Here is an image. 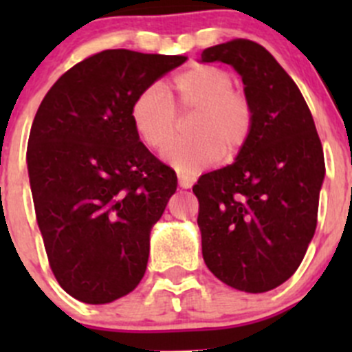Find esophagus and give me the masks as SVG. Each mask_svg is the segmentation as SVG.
Here are the masks:
<instances>
[{
	"label": "esophagus",
	"instance_id": "1",
	"mask_svg": "<svg viewBox=\"0 0 352 352\" xmlns=\"http://www.w3.org/2000/svg\"><path fill=\"white\" fill-rule=\"evenodd\" d=\"M179 186L182 189H190L194 186V179L192 177H186V175H179Z\"/></svg>",
	"mask_w": 352,
	"mask_h": 352
}]
</instances>
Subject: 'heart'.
<instances>
[{"mask_svg": "<svg viewBox=\"0 0 352 352\" xmlns=\"http://www.w3.org/2000/svg\"><path fill=\"white\" fill-rule=\"evenodd\" d=\"M230 71L214 65H194L170 81L168 97L160 87H148L134 98L131 120L138 136L153 151L166 150L177 133V114L187 122L189 140L179 141L165 158L177 172L194 175L219 158L232 160L247 144L254 129V107L235 90Z\"/></svg>", "mask_w": 352, "mask_h": 352, "instance_id": "obj_1", "label": "heart"}]
</instances>
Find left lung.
<instances>
[{"label":"left lung","instance_id":"1","mask_svg":"<svg viewBox=\"0 0 352 352\" xmlns=\"http://www.w3.org/2000/svg\"><path fill=\"white\" fill-rule=\"evenodd\" d=\"M201 61L235 67L254 107L235 162L192 187L202 257L225 285L265 293L294 274L314 239L325 177L320 138L300 88L261 44L235 38L204 49Z\"/></svg>","mask_w":352,"mask_h":352}]
</instances>
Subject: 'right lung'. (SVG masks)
Returning a JSON list of instances; mask_svg holds the SVG:
<instances>
[{
	"mask_svg": "<svg viewBox=\"0 0 352 352\" xmlns=\"http://www.w3.org/2000/svg\"><path fill=\"white\" fill-rule=\"evenodd\" d=\"M186 56L109 49L67 69L35 113L27 165L49 265L67 294L110 303L143 279L177 175L140 141L134 98Z\"/></svg>",
	"mask_w": 352,
	"mask_h": 352,
	"instance_id": "obj_1",
	"label": "right lung"
}]
</instances>
